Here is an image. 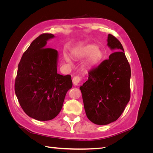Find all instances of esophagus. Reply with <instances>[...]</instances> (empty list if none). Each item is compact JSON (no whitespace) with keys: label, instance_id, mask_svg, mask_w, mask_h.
<instances>
[{"label":"esophagus","instance_id":"esophagus-1","mask_svg":"<svg viewBox=\"0 0 153 153\" xmlns=\"http://www.w3.org/2000/svg\"><path fill=\"white\" fill-rule=\"evenodd\" d=\"M81 82V77L79 76H74L73 78V83L74 85H77L80 83Z\"/></svg>","mask_w":153,"mask_h":153}]
</instances>
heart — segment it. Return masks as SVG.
Masks as SVG:
<instances>
[{
	"instance_id": "b5f03b06",
	"label": "heart",
	"mask_w": 153,
	"mask_h": 153,
	"mask_svg": "<svg viewBox=\"0 0 153 153\" xmlns=\"http://www.w3.org/2000/svg\"><path fill=\"white\" fill-rule=\"evenodd\" d=\"M89 55L90 56L87 59L85 66L91 68L96 66L100 61L103 56V53L101 50L96 48L95 45H89L85 46L84 48L76 51L73 53V56L77 59H84L89 56ZM66 60L67 62H70V60L68 57H66Z\"/></svg>"
}]
</instances>
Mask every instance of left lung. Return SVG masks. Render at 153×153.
I'll list each match as a JSON object with an SVG mask.
<instances>
[{"label": "left lung", "instance_id": "left-lung-1", "mask_svg": "<svg viewBox=\"0 0 153 153\" xmlns=\"http://www.w3.org/2000/svg\"><path fill=\"white\" fill-rule=\"evenodd\" d=\"M107 41L108 47L117 51L89 70L88 80L80 87L87 117L98 125L116 121L130 99L131 68L123 47L112 34Z\"/></svg>", "mask_w": 153, "mask_h": 153}]
</instances>
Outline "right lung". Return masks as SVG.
I'll use <instances>...</instances> for the list:
<instances>
[{
    "instance_id": "right-lung-1",
    "label": "right lung",
    "mask_w": 153,
    "mask_h": 153,
    "mask_svg": "<svg viewBox=\"0 0 153 153\" xmlns=\"http://www.w3.org/2000/svg\"><path fill=\"white\" fill-rule=\"evenodd\" d=\"M53 37L44 33L32 41L18 64L15 78V91L22 108L38 121L57 116L73 85L71 75L57 73V51L45 48L47 41Z\"/></svg>"
}]
</instances>
